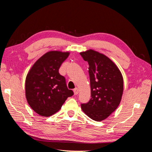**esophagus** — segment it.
Listing matches in <instances>:
<instances>
[{
  "instance_id": "34e87169",
  "label": "esophagus",
  "mask_w": 152,
  "mask_h": 152,
  "mask_svg": "<svg viewBox=\"0 0 152 152\" xmlns=\"http://www.w3.org/2000/svg\"><path fill=\"white\" fill-rule=\"evenodd\" d=\"M79 89L77 88V87H76V88H75L74 89H73V93H74L75 95H77V94H79Z\"/></svg>"
}]
</instances>
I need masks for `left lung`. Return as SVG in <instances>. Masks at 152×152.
<instances>
[{
    "instance_id": "1",
    "label": "left lung",
    "mask_w": 152,
    "mask_h": 152,
    "mask_svg": "<svg viewBox=\"0 0 152 152\" xmlns=\"http://www.w3.org/2000/svg\"><path fill=\"white\" fill-rule=\"evenodd\" d=\"M80 54L89 64L91 98L81 108L95 121H102L115 110L121 103L124 89L122 73L104 54L93 49Z\"/></svg>"
}]
</instances>
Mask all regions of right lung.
Returning a JSON list of instances; mask_svg holds the SVG:
<instances>
[{
  "instance_id": "obj_1",
  "label": "right lung",
  "mask_w": 152,
  "mask_h": 152,
  "mask_svg": "<svg viewBox=\"0 0 152 152\" xmlns=\"http://www.w3.org/2000/svg\"><path fill=\"white\" fill-rule=\"evenodd\" d=\"M70 53L51 50L44 54L30 68L25 80V95L30 107L40 116L59 111L66 99L73 95L65 78L59 73Z\"/></svg>"
}]
</instances>
